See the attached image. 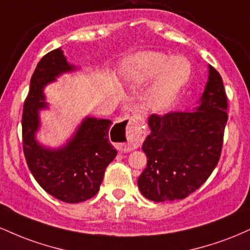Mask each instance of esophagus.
Wrapping results in <instances>:
<instances>
[{"instance_id":"34e87169","label":"esophagus","mask_w":250,"mask_h":250,"mask_svg":"<svg viewBox=\"0 0 250 250\" xmlns=\"http://www.w3.org/2000/svg\"><path fill=\"white\" fill-rule=\"evenodd\" d=\"M114 135L119 137L123 150L139 148L146 139V130L136 114H125L121 121L114 125Z\"/></svg>"}]
</instances>
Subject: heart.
I'll use <instances>...</instances> for the list:
<instances>
[{
  "mask_svg": "<svg viewBox=\"0 0 250 250\" xmlns=\"http://www.w3.org/2000/svg\"><path fill=\"white\" fill-rule=\"evenodd\" d=\"M147 95L153 110H166L173 104L190 76V64L183 56H168L149 51L134 57L125 67V77L134 83H146L154 79Z\"/></svg>",
  "mask_w": 250,
  "mask_h": 250,
  "instance_id": "1",
  "label": "heart"
}]
</instances>
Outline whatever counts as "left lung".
<instances>
[{"mask_svg": "<svg viewBox=\"0 0 250 250\" xmlns=\"http://www.w3.org/2000/svg\"><path fill=\"white\" fill-rule=\"evenodd\" d=\"M227 111L222 77L209 65L199 107L149 117L150 134L142 146L147 167L137 180L143 196L155 202L183 200L208 180L222 151Z\"/></svg>", "mask_w": 250, "mask_h": 250, "instance_id": "1", "label": "left lung"}]
</instances>
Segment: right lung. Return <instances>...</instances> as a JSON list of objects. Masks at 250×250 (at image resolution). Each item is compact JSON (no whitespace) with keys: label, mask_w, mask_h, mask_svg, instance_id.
<instances>
[{"label":"right lung","mask_w":250,"mask_h":250,"mask_svg":"<svg viewBox=\"0 0 250 250\" xmlns=\"http://www.w3.org/2000/svg\"><path fill=\"white\" fill-rule=\"evenodd\" d=\"M74 67L60 48L49 51L37 63L30 79L22 114V145L31 174L48 194L67 203H79L95 196L105 168L117 151L109 142L111 121L87 117L64 148L50 150L37 145L40 109L47 107L42 88Z\"/></svg>","instance_id":"1"}]
</instances>
